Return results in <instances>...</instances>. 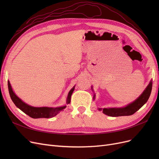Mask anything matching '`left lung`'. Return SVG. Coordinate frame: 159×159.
<instances>
[{
	"label": "left lung",
	"mask_w": 159,
	"mask_h": 159,
	"mask_svg": "<svg viewBox=\"0 0 159 159\" xmlns=\"http://www.w3.org/2000/svg\"><path fill=\"white\" fill-rule=\"evenodd\" d=\"M152 81L149 83L145 90L143 91L140 97L137 98L134 102L129 104L126 107L122 108H104L99 109V111H103V113L111 117L128 116L134 114L145 104L150 97L152 90Z\"/></svg>",
	"instance_id": "8db88e82"
}]
</instances>
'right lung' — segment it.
I'll return each mask as SVG.
<instances>
[{"label":"right lung","instance_id":"add662e5","mask_svg":"<svg viewBox=\"0 0 159 159\" xmlns=\"http://www.w3.org/2000/svg\"><path fill=\"white\" fill-rule=\"evenodd\" d=\"M8 91L9 94H10L11 98L13 103L15 104L16 106L20 109L21 111L28 115V116H30L32 118L34 119H38V118H52L53 117L56 116V115L60 113V111H64V109L66 107V106L64 107H31L30 105H27L26 103H24L22 101L19 99L17 96L13 92L12 89L11 85L8 81ZM74 90V87L72 88L68 93V98H67V103H70L71 101V96L72 93Z\"/></svg>","mask_w":159,"mask_h":159}]
</instances>
